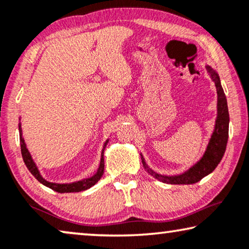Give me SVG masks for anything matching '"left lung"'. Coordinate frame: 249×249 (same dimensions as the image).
<instances>
[{"label":"left lung","instance_id":"8db88e82","mask_svg":"<svg viewBox=\"0 0 249 249\" xmlns=\"http://www.w3.org/2000/svg\"><path fill=\"white\" fill-rule=\"evenodd\" d=\"M207 67L208 73L214 82L215 89H217V119H215L214 129L212 132L211 138L209 140L207 149H205L203 156L197 160L193 166H191L187 171L178 175H163L160 173L153 171L147 165L145 158L142 154V161L143 167L151 176L157 178L158 181L166 183V184H194L199 182L204 176H207L214 171V168L220 163L223 154L226 151L227 142H228L229 132V112L228 106H227V99L223 92V89L220 83V77L217 71L210 66Z\"/></svg>","mask_w":249,"mask_h":249}]
</instances>
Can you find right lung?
<instances>
[{
	"label": "right lung",
	"mask_w": 249,
	"mask_h": 249,
	"mask_svg": "<svg viewBox=\"0 0 249 249\" xmlns=\"http://www.w3.org/2000/svg\"><path fill=\"white\" fill-rule=\"evenodd\" d=\"M20 120V119H19ZM19 132H20V145H21V154H22V157H23V161L24 164H26V166L28 167L29 171L32 175L35 176L36 178L38 179L39 182L41 183V184H44L45 186L49 187V189H52L53 191H56V192L58 193H71V192H81V191H85L89 189V187H92L93 185L95 184V183H98L99 179L102 178L103 175V172H104V149H106L107 147V143L109 140H107L106 142H104L103 145V148H102V153H101V160H100V165H99V168L96 173L91 178H83L81 181H77V182H73V183H65V184H60V183H53V182H48L46 181V179L42 178L40 172H39V169L37 167V165L32 160L30 153H29V150L26 146V142H24V139L22 138V130H21V124H19Z\"/></svg>",
	"instance_id": "1"
}]
</instances>
